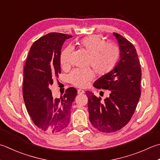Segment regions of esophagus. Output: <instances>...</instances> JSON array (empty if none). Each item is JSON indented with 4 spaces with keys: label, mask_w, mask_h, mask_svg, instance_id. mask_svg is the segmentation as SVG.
I'll list each match as a JSON object with an SVG mask.
<instances>
[{
    "label": "esophagus",
    "mask_w": 160,
    "mask_h": 160,
    "mask_svg": "<svg viewBox=\"0 0 160 160\" xmlns=\"http://www.w3.org/2000/svg\"><path fill=\"white\" fill-rule=\"evenodd\" d=\"M84 93V91L82 89H78V94H82V93Z\"/></svg>",
    "instance_id": "34e87169"
}]
</instances>
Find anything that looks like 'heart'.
I'll use <instances>...</instances> for the list:
<instances>
[{
	"instance_id": "heart-1",
	"label": "heart",
	"mask_w": 160,
	"mask_h": 160,
	"mask_svg": "<svg viewBox=\"0 0 160 160\" xmlns=\"http://www.w3.org/2000/svg\"><path fill=\"white\" fill-rule=\"evenodd\" d=\"M78 46L89 55L88 64L92 66L97 73L105 75L114 68L119 58L118 47L110 43H107L100 35H90L84 37L77 42ZM71 49L66 47L60 54V63L63 67L70 64ZM95 77V73L91 68H77L68 76V80L78 87H85L89 82Z\"/></svg>"
}]
</instances>
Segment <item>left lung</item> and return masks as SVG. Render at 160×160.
<instances>
[{"label": "left lung", "instance_id": "1", "mask_svg": "<svg viewBox=\"0 0 160 160\" xmlns=\"http://www.w3.org/2000/svg\"><path fill=\"white\" fill-rule=\"evenodd\" d=\"M120 50V59L115 67L93 84L97 89H108L104 101L87 91L89 120L102 132H113L123 128L135 111L141 96L142 70L132 43L113 32Z\"/></svg>", "mask_w": 160, "mask_h": 160}]
</instances>
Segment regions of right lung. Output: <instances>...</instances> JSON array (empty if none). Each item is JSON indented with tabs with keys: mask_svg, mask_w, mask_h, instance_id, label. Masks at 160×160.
<instances>
[{
	"mask_svg": "<svg viewBox=\"0 0 160 160\" xmlns=\"http://www.w3.org/2000/svg\"><path fill=\"white\" fill-rule=\"evenodd\" d=\"M71 35L52 32L41 37L30 48L23 72V96L28 114L36 126L48 133H58L70 121L72 102L77 90L70 87L59 98L52 97L49 87L61 73L62 45Z\"/></svg>",
	"mask_w": 160,
	"mask_h": 160,
	"instance_id": "right-lung-1",
	"label": "right lung"
}]
</instances>
